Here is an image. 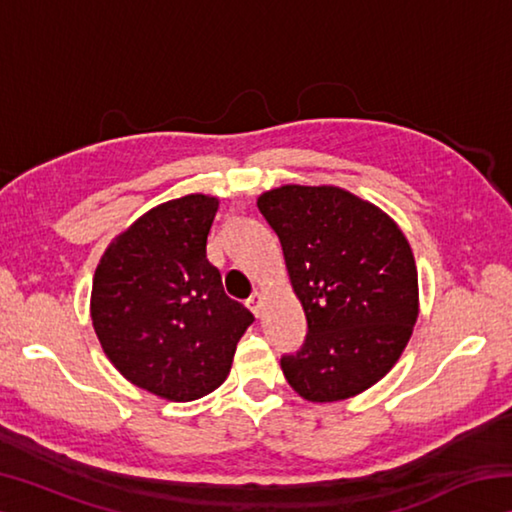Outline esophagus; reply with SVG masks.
<instances>
[{
    "label": "esophagus",
    "instance_id": "esophagus-1",
    "mask_svg": "<svg viewBox=\"0 0 512 512\" xmlns=\"http://www.w3.org/2000/svg\"><path fill=\"white\" fill-rule=\"evenodd\" d=\"M246 307L250 309V311H253V314L259 318V316H262V307H264V296H262V293H253V296H250L248 300H246Z\"/></svg>",
    "mask_w": 512,
    "mask_h": 512
}]
</instances>
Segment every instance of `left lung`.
Masks as SVG:
<instances>
[{"instance_id": "1", "label": "left lung", "mask_w": 512, "mask_h": 512, "mask_svg": "<svg viewBox=\"0 0 512 512\" xmlns=\"http://www.w3.org/2000/svg\"><path fill=\"white\" fill-rule=\"evenodd\" d=\"M257 207L280 237L307 316L305 345L280 361L289 386L316 404L368 391L402 357L418 320L409 239L384 210L334 185H282Z\"/></svg>"}]
</instances>
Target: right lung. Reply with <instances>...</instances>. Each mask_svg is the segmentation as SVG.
I'll return each mask as SVG.
<instances>
[{
	"instance_id": "add662e5",
	"label": "right lung",
	"mask_w": 512,
	"mask_h": 512,
	"mask_svg": "<svg viewBox=\"0 0 512 512\" xmlns=\"http://www.w3.org/2000/svg\"><path fill=\"white\" fill-rule=\"evenodd\" d=\"M219 198L155 205L110 241L92 280L90 316L103 352L131 384L192 402L230 375L253 314L225 296L207 259Z\"/></svg>"
}]
</instances>
